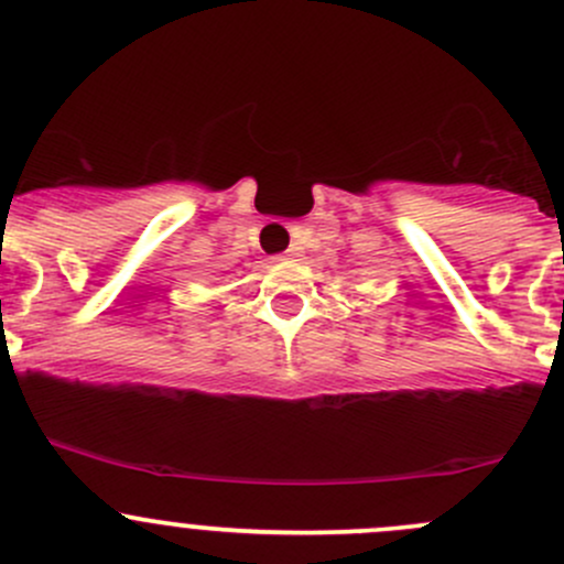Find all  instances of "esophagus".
I'll return each mask as SVG.
<instances>
[{"label":"esophagus","instance_id":"34e87169","mask_svg":"<svg viewBox=\"0 0 564 564\" xmlns=\"http://www.w3.org/2000/svg\"><path fill=\"white\" fill-rule=\"evenodd\" d=\"M300 250H303V248H300V246H292V248L286 250V253H283V259H297Z\"/></svg>","mask_w":564,"mask_h":564}]
</instances>
